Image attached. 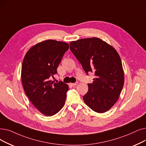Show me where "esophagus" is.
Returning a JSON list of instances; mask_svg holds the SVG:
<instances>
[{
    "mask_svg": "<svg viewBox=\"0 0 146 146\" xmlns=\"http://www.w3.org/2000/svg\"><path fill=\"white\" fill-rule=\"evenodd\" d=\"M78 84V82H75V83H72V84H70V85H72L73 86H76Z\"/></svg>",
    "mask_w": 146,
    "mask_h": 146,
    "instance_id": "obj_1",
    "label": "esophagus"
}]
</instances>
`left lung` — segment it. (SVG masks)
<instances>
[{"mask_svg": "<svg viewBox=\"0 0 146 146\" xmlns=\"http://www.w3.org/2000/svg\"><path fill=\"white\" fill-rule=\"evenodd\" d=\"M70 49L86 74L94 72L92 84L83 96L86 104L94 111L110 110L119 98L124 84L121 60L113 46L98 37L71 42Z\"/></svg>", "mask_w": 146, "mask_h": 146, "instance_id": "1", "label": "left lung"}]
</instances>
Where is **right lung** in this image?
Listing matches in <instances>:
<instances>
[{"label":"right lung","instance_id":"right-lung-1","mask_svg":"<svg viewBox=\"0 0 146 146\" xmlns=\"http://www.w3.org/2000/svg\"><path fill=\"white\" fill-rule=\"evenodd\" d=\"M68 44L46 40L31 48L25 55L21 68V80L27 96L43 115L52 116L64 106L67 84L61 81L53 83L50 77L57 73V68Z\"/></svg>","mask_w":146,"mask_h":146}]
</instances>
